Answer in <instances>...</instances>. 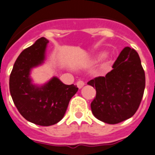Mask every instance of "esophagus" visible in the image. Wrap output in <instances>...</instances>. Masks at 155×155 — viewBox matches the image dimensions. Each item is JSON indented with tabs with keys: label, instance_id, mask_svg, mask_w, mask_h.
Listing matches in <instances>:
<instances>
[{
	"label": "esophagus",
	"instance_id": "34e87169",
	"mask_svg": "<svg viewBox=\"0 0 155 155\" xmlns=\"http://www.w3.org/2000/svg\"><path fill=\"white\" fill-rule=\"evenodd\" d=\"M77 84V87L79 88H80H80L83 87H84V86L85 85V84H84V82L82 81V80H79V81L77 82V84Z\"/></svg>",
	"mask_w": 155,
	"mask_h": 155
}]
</instances>
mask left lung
Segmentation results:
<instances>
[{
    "instance_id": "left-lung-1",
    "label": "left lung",
    "mask_w": 155,
    "mask_h": 155,
    "mask_svg": "<svg viewBox=\"0 0 155 155\" xmlns=\"http://www.w3.org/2000/svg\"><path fill=\"white\" fill-rule=\"evenodd\" d=\"M87 84L96 90L91 104L92 114L107 124H118L137 111L145 89V72L137 52L123 49L106 76H98Z\"/></svg>"
}]
</instances>
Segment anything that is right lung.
<instances>
[{
	"label": "right lung",
	"mask_w": 155,
	"mask_h": 155,
	"mask_svg": "<svg viewBox=\"0 0 155 155\" xmlns=\"http://www.w3.org/2000/svg\"><path fill=\"white\" fill-rule=\"evenodd\" d=\"M49 42L41 38L22 52L14 64L9 89L15 106L27 120L41 126L55 124L64 117L69 101L78 91L74 84L66 85L53 77L44 85L32 84L31 70L41 65Z\"/></svg>",
	"instance_id": "right-lung-1"
}]
</instances>
